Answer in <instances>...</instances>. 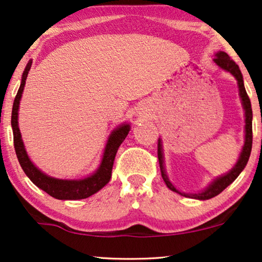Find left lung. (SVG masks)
I'll use <instances>...</instances> for the list:
<instances>
[{"instance_id": "8db88e82", "label": "left lung", "mask_w": 262, "mask_h": 262, "mask_svg": "<svg viewBox=\"0 0 262 262\" xmlns=\"http://www.w3.org/2000/svg\"><path fill=\"white\" fill-rule=\"evenodd\" d=\"M216 58L214 59V62L220 68H222L223 71L229 72L233 77L236 79L237 81V87H238V96H240L242 107H244L245 111V143L244 146H242V150L240 152V156L237 158V162L235 163V165L232 169L229 170L228 172H226L225 175H221L216 177L208 184L207 188H204L203 190L199 192H182L178 190V189L173 185L171 182H170L168 175H166L165 170V163H164V155H163V144H162V138L158 139V161H159V168H161L162 177L164 180L166 187H168L170 190L178 192V194L185 197H190V199L195 200H209L213 199V197L217 196L220 192H222L225 189L228 187L229 184H232L233 182L236 180L237 176L242 172V170L245 169V166L247 165V162L251 156L252 151V143H253V131H252V119H253V112H252V105L251 100L247 96V92H246L245 85H244V77H242V73L240 68L235 63L232 59L229 58V55L227 53L219 51L215 53Z\"/></svg>"}]
</instances>
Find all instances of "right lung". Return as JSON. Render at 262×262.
Returning a JSON list of instances; mask_svg holds the SVG:
<instances>
[{
    "instance_id": "1",
    "label": "right lung",
    "mask_w": 262,
    "mask_h": 262,
    "mask_svg": "<svg viewBox=\"0 0 262 262\" xmlns=\"http://www.w3.org/2000/svg\"><path fill=\"white\" fill-rule=\"evenodd\" d=\"M33 60H29L26 66L24 74H22L21 85L17 91L13 104V111H11V127H13L14 135V147L15 152L20 163L22 170L28 176L30 181L40 188L41 190L46 191L48 195L58 200H82L92 196L103 189L108 183L112 176V166L115 162L117 151H118L120 144L124 142L126 136L131 130V125L128 123H123L117 126L111 134H110L106 145L101 156L100 164L96 171L91 175H87L78 180H61L47 175L37 168V166L29 158L26 146L22 140V136L18 128V108H20V101L24 93L26 80H27L28 72L32 67Z\"/></svg>"
}]
</instances>
